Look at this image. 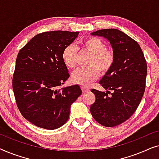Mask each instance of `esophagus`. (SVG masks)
<instances>
[{
  "label": "esophagus",
  "instance_id": "1",
  "mask_svg": "<svg viewBox=\"0 0 159 159\" xmlns=\"http://www.w3.org/2000/svg\"><path fill=\"white\" fill-rule=\"evenodd\" d=\"M82 92L83 93H88L90 91V90H89V88H86V87H82Z\"/></svg>",
  "mask_w": 159,
  "mask_h": 159
}]
</instances>
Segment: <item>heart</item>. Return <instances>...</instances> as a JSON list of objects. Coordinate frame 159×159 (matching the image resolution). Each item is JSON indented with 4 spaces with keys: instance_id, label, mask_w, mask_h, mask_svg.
Masks as SVG:
<instances>
[{
    "instance_id": "heart-1",
    "label": "heart",
    "mask_w": 159,
    "mask_h": 159,
    "mask_svg": "<svg viewBox=\"0 0 159 159\" xmlns=\"http://www.w3.org/2000/svg\"><path fill=\"white\" fill-rule=\"evenodd\" d=\"M84 48L92 53L87 63L88 67L80 68L72 74L71 79L76 84L83 87L90 86L96 81L100 71L106 74L114 63V53L111 49L106 48V45L101 39L90 37L82 42ZM77 48L71 44L66 45L62 51V60L64 64L74 69L77 64Z\"/></svg>"
}]
</instances>
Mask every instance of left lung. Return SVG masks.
<instances>
[{"label":"left lung","instance_id":"left-lung-1","mask_svg":"<svg viewBox=\"0 0 159 159\" xmlns=\"http://www.w3.org/2000/svg\"><path fill=\"white\" fill-rule=\"evenodd\" d=\"M91 34L107 39L115 59L99 82L106 92L91 90L95 101L90 113L101 125L114 127L127 121L140 103L145 89L146 61L138 43L120 30L104 29Z\"/></svg>","mask_w":159,"mask_h":159}]
</instances>
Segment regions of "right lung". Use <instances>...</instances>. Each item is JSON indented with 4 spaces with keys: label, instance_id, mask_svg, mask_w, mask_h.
<instances>
[{
    "label": "right lung",
    "instance_id": "obj_1",
    "mask_svg": "<svg viewBox=\"0 0 159 159\" xmlns=\"http://www.w3.org/2000/svg\"><path fill=\"white\" fill-rule=\"evenodd\" d=\"M79 32H45L32 38L16 60L13 90L25 118L37 127L56 129L69 119L71 104L82 94L79 85L58 89L69 77L62 51Z\"/></svg>",
    "mask_w": 159,
    "mask_h": 159
}]
</instances>
